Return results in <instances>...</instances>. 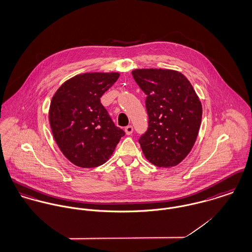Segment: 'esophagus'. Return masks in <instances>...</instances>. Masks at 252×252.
<instances>
[{
	"label": "esophagus",
	"mask_w": 252,
	"mask_h": 252,
	"mask_svg": "<svg viewBox=\"0 0 252 252\" xmlns=\"http://www.w3.org/2000/svg\"><path fill=\"white\" fill-rule=\"evenodd\" d=\"M125 131H126V135H131V134H132V132H133V127H132L131 126H127L126 127Z\"/></svg>",
	"instance_id": "obj_1"
}]
</instances>
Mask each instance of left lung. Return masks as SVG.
I'll list each match as a JSON object with an SVG mask.
<instances>
[{
    "label": "left lung",
    "mask_w": 252,
    "mask_h": 252,
    "mask_svg": "<svg viewBox=\"0 0 252 252\" xmlns=\"http://www.w3.org/2000/svg\"><path fill=\"white\" fill-rule=\"evenodd\" d=\"M132 75L147 94V132L140 137L145 158L158 167H173L190 153L199 132L202 104L192 85L181 72L137 68Z\"/></svg>",
    "instance_id": "obj_1"
}]
</instances>
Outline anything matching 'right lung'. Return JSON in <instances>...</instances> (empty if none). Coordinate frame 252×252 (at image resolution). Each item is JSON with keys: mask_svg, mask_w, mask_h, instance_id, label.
<instances>
[{"mask_svg": "<svg viewBox=\"0 0 252 252\" xmlns=\"http://www.w3.org/2000/svg\"><path fill=\"white\" fill-rule=\"evenodd\" d=\"M119 72H86L67 79L57 90L49 107L53 137L63 156L81 168L105 163L122 136L100 103Z\"/></svg>", "mask_w": 252, "mask_h": 252, "instance_id": "obj_1", "label": "right lung"}]
</instances>
